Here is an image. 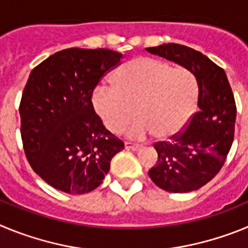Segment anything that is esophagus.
<instances>
[{
  "label": "esophagus",
  "mask_w": 248,
  "mask_h": 248,
  "mask_svg": "<svg viewBox=\"0 0 248 248\" xmlns=\"http://www.w3.org/2000/svg\"><path fill=\"white\" fill-rule=\"evenodd\" d=\"M124 145H125V149H130V150H138V149L140 148L139 144L131 143V141H125V143H124Z\"/></svg>",
  "instance_id": "1"
}]
</instances>
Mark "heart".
I'll return each mask as SVG.
<instances>
[{
	"mask_svg": "<svg viewBox=\"0 0 248 248\" xmlns=\"http://www.w3.org/2000/svg\"><path fill=\"white\" fill-rule=\"evenodd\" d=\"M113 87H98L92 95L94 110L104 126L120 134L129 123L133 138L154 134L172 139L183 133L199 100L198 78L189 68L153 57H138L110 77Z\"/></svg>",
	"mask_w": 248,
	"mask_h": 248,
	"instance_id": "heart-1",
	"label": "heart"
}]
</instances>
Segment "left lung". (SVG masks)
<instances>
[{"instance_id": "obj_1", "label": "left lung", "mask_w": 248, "mask_h": 248, "mask_svg": "<svg viewBox=\"0 0 248 248\" xmlns=\"http://www.w3.org/2000/svg\"><path fill=\"white\" fill-rule=\"evenodd\" d=\"M189 68L199 82V111L183 133L157 141V164L149 176L169 192H190L212 180L225 164L235 134L236 103L226 73L201 52L176 43L146 48Z\"/></svg>"}]
</instances>
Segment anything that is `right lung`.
<instances>
[{
  "label": "right lung",
  "mask_w": 248,
  "mask_h": 248,
  "mask_svg": "<svg viewBox=\"0 0 248 248\" xmlns=\"http://www.w3.org/2000/svg\"><path fill=\"white\" fill-rule=\"evenodd\" d=\"M122 53L68 48L31 72L19 104L21 137L37 175L67 194L91 192L103 183L124 143L103 125L92 95Z\"/></svg>",
  "instance_id": "right-lung-1"
}]
</instances>
